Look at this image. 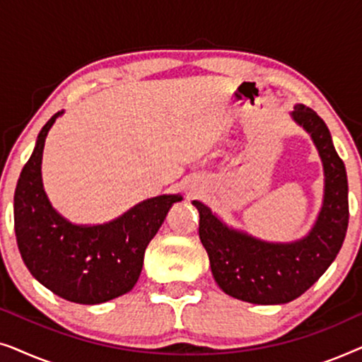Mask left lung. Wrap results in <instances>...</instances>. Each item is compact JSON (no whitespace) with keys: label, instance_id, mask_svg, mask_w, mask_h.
<instances>
[{"label":"left lung","instance_id":"8db88e82","mask_svg":"<svg viewBox=\"0 0 362 362\" xmlns=\"http://www.w3.org/2000/svg\"><path fill=\"white\" fill-rule=\"evenodd\" d=\"M291 117L313 138L325 168V201L308 235L291 244H270L229 229L209 207L199 211V239L214 280L227 295L255 305H281L303 295L333 264L349 221L348 177L331 133L311 108L296 105Z\"/></svg>","mask_w":362,"mask_h":362}]
</instances>
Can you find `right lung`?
I'll return each mask as SVG.
<instances>
[{"instance_id": "right-lung-1", "label": "right lung", "mask_w": 362, "mask_h": 362, "mask_svg": "<svg viewBox=\"0 0 362 362\" xmlns=\"http://www.w3.org/2000/svg\"><path fill=\"white\" fill-rule=\"evenodd\" d=\"M61 115L39 133L14 192V232L24 264L34 279L61 298L97 305L125 295L141 274L143 255L175 202L165 194L132 207L102 226H76L52 209L41 180L44 141Z\"/></svg>"}]
</instances>
